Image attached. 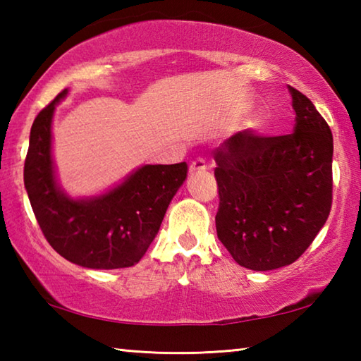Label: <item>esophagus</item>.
Instances as JSON below:
<instances>
[{"instance_id": "34e87169", "label": "esophagus", "mask_w": 361, "mask_h": 361, "mask_svg": "<svg viewBox=\"0 0 361 361\" xmlns=\"http://www.w3.org/2000/svg\"><path fill=\"white\" fill-rule=\"evenodd\" d=\"M207 169V162L204 157H197L195 161L191 162V166H189V173H194V172H200V170H205Z\"/></svg>"}]
</instances>
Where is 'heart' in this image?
<instances>
[{
	"label": "heart",
	"mask_w": 361,
	"mask_h": 361,
	"mask_svg": "<svg viewBox=\"0 0 361 361\" xmlns=\"http://www.w3.org/2000/svg\"><path fill=\"white\" fill-rule=\"evenodd\" d=\"M266 126H267V116H266V114H259L258 118H255V121H253V127H255V129L262 130Z\"/></svg>",
	"instance_id": "b5f03b06"
}]
</instances>
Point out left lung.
I'll list each match as a JSON object with an SVG mask.
<instances>
[{"instance_id": "left-lung-1", "label": "left lung", "mask_w": 361, "mask_h": 361, "mask_svg": "<svg viewBox=\"0 0 361 361\" xmlns=\"http://www.w3.org/2000/svg\"><path fill=\"white\" fill-rule=\"evenodd\" d=\"M295 132H237L215 149L216 234L252 271L295 262L326 223L333 202V133L314 103L288 87Z\"/></svg>"}]
</instances>
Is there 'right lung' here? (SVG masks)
<instances>
[{"mask_svg":"<svg viewBox=\"0 0 361 361\" xmlns=\"http://www.w3.org/2000/svg\"><path fill=\"white\" fill-rule=\"evenodd\" d=\"M62 90L35 118L23 181L38 224L56 252L89 269L130 267L154 240L170 200L186 178V162L143 166L100 197L73 200L57 188L51 124Z\"/></svg>","mask_w":361,"mask_h":361,"instance_id":"1","label":"right lung"}]
</instances>
